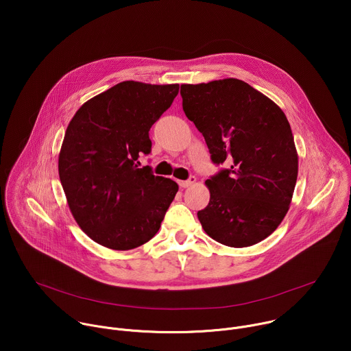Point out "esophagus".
<instances>
[{
	"mask_svg": "<svg viewBox=\"0 0 351 351\" xmlns=\"http://www.w3.org/2000/svg\"><path fill=\"white\" fill-rule=\"evenodd\" d=\"M194 182H195V176L191 175L187 180H179V186H180V187H189V186H191Z\"/></svg>",
	"mask_w": 351,
	"mask_h": 351,
	"instance_id": "1",
	"label": "esophagus"
}]
</instances>
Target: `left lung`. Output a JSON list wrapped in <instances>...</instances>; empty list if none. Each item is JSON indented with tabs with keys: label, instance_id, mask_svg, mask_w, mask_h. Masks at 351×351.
<instances>
[{
	"label": "left lung",
	"instance_id": "1",
	"mask_svg": "<svg viewBox=\"0 0 351 351\" xmlns=\"http://www.w3.org/2000/svg\"><path fill=\"white\" fill-rule=\"evenodd\" d=\"M186 117L202 132L215 165L208 206L197 213L206 233L229 247L268 237L285 218L298 158L283 111L239 79L182 84Z\"/></svg>",
	"mask_w": 351,
	"mask_h": 351
}]
</instances>
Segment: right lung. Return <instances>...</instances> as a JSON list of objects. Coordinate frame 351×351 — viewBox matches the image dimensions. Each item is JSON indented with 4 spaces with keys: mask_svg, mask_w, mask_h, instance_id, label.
I'll return each instance as SVG.
<instances>
[{
    "mask_svg": "<svg viewBox=\"0 0 351 351\" xmlns=\"http://www.w3.org/2000/svg\"><path fill=\"white\" fill-rule=\"evenodd\" d=\"M179 84L122 82L84 103L68 125L58 171L82 230L112 250H132L158 232L178 183L138 168L152 153L149 129Z\"/></svg>",
    "mask_w": 351,
    "mask_h": 351,
    "instance_id": "right-lung-1",
    "label": "right lung"
}]
</instances>
